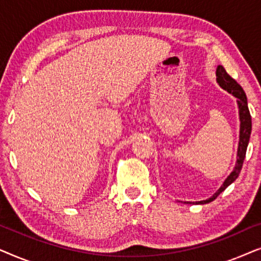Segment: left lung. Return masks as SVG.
Segmentation results:
<instances>
[{
	"label": "left lung",
	"instance_id": "left-lung-1",
	"mask_svg": "<svg viewBox=\"0 0 261 261\" xmlns=\"http://www.w3.org/2000/svg\"><path fill=\"white\" fill-rule=\"evenodd\" d=\"M216 77H217L216 81L217 83L220 84V87L223 88L224 90H227L229 94H231L238 98L239 115H240V141H239L237 165H235V169L233 170V172L228 176L227 179L224 180V183L222 184V187H221L219 190L213 195V197L205 199V201L196 202V203H199V204H205V203L214 201V199H215L221 192L226 190V189L229 187L235 179H237L239 173H240V171L242 169V164H244L246 151H247L249 137H251V130H252V119H251V114H249V109L247 106V97H246L244 89L238 84V82L235 81L234 78H231L229 74L227 73V71L224 70L223 66L221 65L217 66Z\"/></svg>",
	"mask_w": 261,
	"mask_h": 261
}]
</instances>
